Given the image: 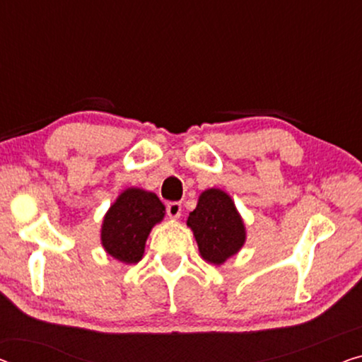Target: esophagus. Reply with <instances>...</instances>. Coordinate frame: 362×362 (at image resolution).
<instances>
[{
    "label": "esophagus",
    "instance_id": "34e87169",
    "mask_svg": "<svg viewBox=\"0 0 362 362\" xmlns=\"http://www.w3.org/2000/svg\"><path fill=\"white\" fill-rule=\"evenodd\" d=\"M167 214H169V218L172 219H177L182 213V203L180 202H169L167 203Z\"/></svg>",
    "mask_w": 362,
    "mask_h": 362
}]
</instances>
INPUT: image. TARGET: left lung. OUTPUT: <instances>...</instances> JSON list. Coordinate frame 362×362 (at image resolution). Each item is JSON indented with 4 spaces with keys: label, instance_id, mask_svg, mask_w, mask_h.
<instances>
[{
    "label": "left lung",
    "instance_id": "left-lung-1",
    "mask_svg": "<svg viewBox=\"0 0 362 362\" xmlns=\"http://www.w3.org/2000/svg\"><path fill=\"white\" fill-rule=\"evenodd\" d=\"M187 224L195 234L202 257L214 265L224 263L245 242L244 223L233 199L218 188H209L199 195Z\"/></svg>",
    "mask_w": 362,
    "mask_h": 362
}]
</instances>
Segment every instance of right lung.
Returning <instances> with one entry per match:
<instances>
[{"instance_id": "1", "label": "right lung", "mask_w": 362, "mask_h": 362, "mask_svg": "<svg viewBox=\"0 0 362 362\" xmlns=\"http://www.w3.org/2000/svg\"><path fill=\"white\" fill-rule=\"evenodd\" d=\"M164 204L154 193L128 188L105 214L102 245L109 255L123 263L139 262L151 229L164 218Z\"/></svg>"}]
</instances>
